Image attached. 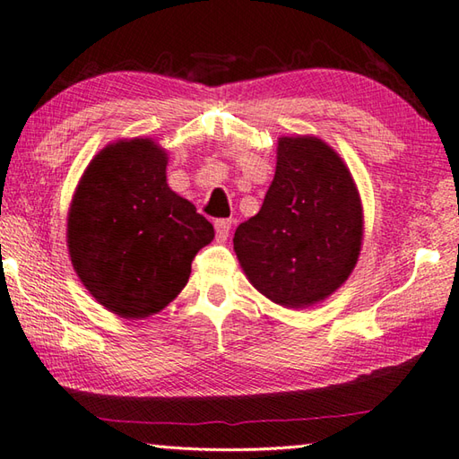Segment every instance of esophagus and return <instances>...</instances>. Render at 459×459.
Segmentation results:
<instances>
[{"mask_svg":"<svg viewBox=\"0 0 459 459\" xmlns=\"http://www.w3.org/2000/svg\"><path fill=\"white\" fill-rule=\"evenodd\" d=\"M213 226H216V233L220 239H228L230 230H231V220H216L213 221Z\"/></svg>","mask_w":459,"mask_h":459,"instance_id":"1","label":"esophagus"}]
</instances>
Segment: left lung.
Instances as JSON below:
<instances>
[{"label":"left lung","mask_w":459,"mask_h":459,"mask_svg":"<svg viewBox=\"0 0 459 459\" xmlns=\"http://www.w3.org/2000/svg\"><path fill=\"white\" fill-rule=\"evenodd\" d=\"M362 204L351 170L316 136H281L264 205L233 236L261 295L305 308L333 295L359 261Z\"/></svg>","instance_id":"left-lung-1"}]
</instances>
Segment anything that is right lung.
Here are the masks:
<instances>
[{"label": "right lung", "instance_id": "right-lung-1", "mask_svg": "<svg viewBox=\"0 0 459 459\" xmlns=\"http://www.w3.org/2000/svg\"><path fill=\"white\" fill-rule=\"evenodd\" d=\"M168 154L151 138L118 140L92 158L74 190L67 246L79 279L123 319H144L188 283L213 226L166 184Z\"/></svg>", "mask_w": 459, "mask_h": 459}]
</instances>
